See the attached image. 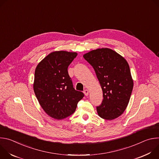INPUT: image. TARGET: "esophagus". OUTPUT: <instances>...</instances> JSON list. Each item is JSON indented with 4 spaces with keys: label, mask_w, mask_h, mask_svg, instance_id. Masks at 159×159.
Instances as JSON below:
<instances>
[{
    "label": "esophagus",
    "mask_w": 159,
    "mask_h": 159,
    "mask_svg": "<svg viewBox=\"0 0 159 159\" xmlns=\"http://www.w3.org/2000/svg\"><path fill=\"white\" fill-rule=\"evenodd\" d=\"M84 94H85L86 96H87L89 95V90H88L87 89H85V90H84Z\"/></svg>",
    "instance_id": "1"
}]
</instances>
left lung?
Segmentation results:
<instances>
[{"label": "left lung", "mask_w": 159, "mask_h": 159, "mask_svg": "<svg viewBox=\"0 0 159 159\" xmlns=\"http://www.w3.org/2000/svg\"><path fill=\"white\" fill-rule=\"evenodd\" d=\"M83 57L93 67L102 90L103 100L96 107L98 115L106 120L119 117L128 104L133 87L128 62L109 48L93 50Z\"/></svg>", "instance_id": "obj_1"}]
</instances>
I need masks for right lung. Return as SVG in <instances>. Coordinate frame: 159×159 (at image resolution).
<instances>
[{"mask_svg": "<svg viewBox=\"0 0 159 159\" xmlns=\"http://www.w3.org/2000/svg\"><path fill=\"white\" fill-rule=\"evenodd\" d=\"M75 52H54L37 65L34 72V92L47 115L62 120L75 112L84 96L74 88L68 67L77 57Z\"/></svg>", "mask_w": 159, "mask_h": 159, "instance_id": "obj_1", "label": "right lung"}]
</instances>
